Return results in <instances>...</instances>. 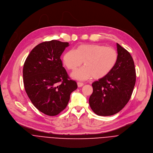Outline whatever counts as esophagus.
<instances>
[{"label":"esophagus","mask_w":153,"mask_h":153,"mask_svg":"<svg viewBox=\"0 0 153 153\" xmlns=\"http://www.w3.org/2000/svg\"><path fill=\"white\" fill-rule=\"evenodd\" d=\"M77 84H78V86L79 87H81L83 86V85H84V83H82V82H77Z\"/></svg>","instance_id":"1"}]
</instances>
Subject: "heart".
<instances>
[{
  "label": "heart",
  "mask_w": 153,
  "mask_h": 153,
  "mask_svg": "<svg viewBox=\"0 0 153 153\" xmlns=\"http://www.w3.org/2000/svg\"><path fill=\"white\" fill-rule=\"evenodd\" d=\"M118 59L117 51L112 48L98 44L79 45L76 50L66 52L63 57L65 66L75 71L84 62V66L73 72L71 76L78 80L104 78L115 67Z\"/></svg>",
  "instance_id": "b5f03b06"
}]
</instances>
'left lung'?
<instances>
[{
	"instance_id": "obj_1",
	"label": "left lung",
	"mask_w": 153,
	"mask_h": 153,
	"mask_svg": "<svg viewBox=\"0 0 153 153\" xmlns=\"http://www.w3.org/2000/svg\"><path fill=\"white\" fill-rule=\"evenodd\" d=\"M118 59L111 72L92 83L89 105L99 116L113 115L129 101L136 83V70L130 53L117 43Z\"/></svg>"
}]
</instances>
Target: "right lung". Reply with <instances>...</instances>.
Masks as SVG:
<instances>
[{"label":"right lung","mask_w":153,"mask_h":153,"mask_svg":"<svg viewBox=\"0 0 153 153\" xmlns=\"http://www.w3.org/2000/svg\"><path fill=\"white\" fill-rule=\"evenodd\" d=\"M68 42L52 40L37 45L27 56L23 69L26 92L33 105L48 116L66 108L78 86L71 79L60 56Z\"/></svg>","instance_id":"add662e5"}]
</instances>
